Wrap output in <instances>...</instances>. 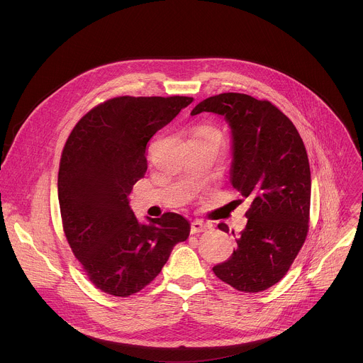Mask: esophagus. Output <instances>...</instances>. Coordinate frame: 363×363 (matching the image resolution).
<instances>
[{
  "mask_svg": "<svg viewBox=\"0 0 363 363\" xmlns=\"http://www.w3.org/2000/svg\"><path fill=\"white\" fill-rule=\"evenodd\" d=\"M210 230V224H205L199 220H195L192 224H191V234H199V233H205Z\"/></svg>",
  "mask_w": 363,
  "mask_h": 363,
  "instance_id": "obj_1",
  "label": "esophagus"
}]
</instances>
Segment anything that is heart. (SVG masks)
<instances>
[{
	"instance_id": "heart-1",
	"label": "heart",
	"mask_w": 363,
	"mask_h": 363,
	"mask_svg": "<svg viewBox=\"0 0 363 363\" xmlns=\"http://www.w3.org/2000/svg\"><path fill=\"white\" fill-rule=\"evenodd\" d=\"M198 132H216V133H220L217 129H214V128H211V126H203V128L198 129L196 133H198Z\"/></svg>"
}]
</instances>
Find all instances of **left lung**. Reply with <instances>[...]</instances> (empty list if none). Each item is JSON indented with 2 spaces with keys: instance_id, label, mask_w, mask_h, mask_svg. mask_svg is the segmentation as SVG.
<instances>
[{
  "instance_id": "obj_1",
  "label": "left lung",
  "mask_w": 363,
  "mask_h": 363,
  "mask_svg": "<svg viewBox=\"0 0 363 363\" xmlns=\"http://www.w3.org/2000/svg\"><path fill=\"white\" fill-rule=\"evenodd\" d=\"M224 116L233 133L231 184L251 199L245 228L216 276L238 291L257 293L279 283L304 244L310 220V165L293 122L269 100L221 93L191 115ZM220 230L228 231L225 224Z\"/></svg>"
}]
</instances>
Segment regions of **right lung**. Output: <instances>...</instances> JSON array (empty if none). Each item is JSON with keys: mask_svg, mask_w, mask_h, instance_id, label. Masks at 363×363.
I'll return each instance as SVG.
<instances>
[{"mask_svg": "<svg viewBox=\"0 0 363 363\" xmlns=\"http://www.w3.org/2000/svg\"><path fill=\"white\" fill-rule=\"evenodd\" d=\"M192 100L113 97L89 111L66 140L57 181L63 231L101 291L116 297L140 291L189 235V223L175 213L139 224L128 196L146 172L149 139Z\"/></svg>", "mask_w": 363, "mask_h": 363, "instance_id": "1", "label": "right lung"}]
</instances>
